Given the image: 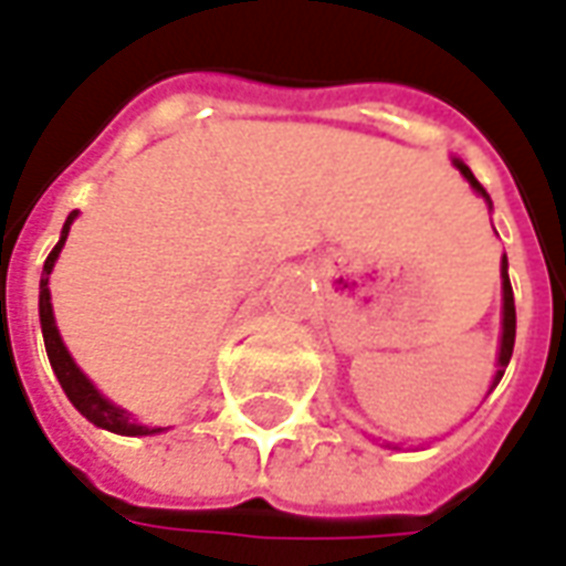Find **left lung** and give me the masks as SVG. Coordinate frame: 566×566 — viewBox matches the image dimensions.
<instances>
[{
	"label": "left lung",
	"instance_id": "1",
	"mask_svg": "<svg viewBox=\"0 0 566 566\" xmlns=\"http://www.w3.org/2000/svg\"><path fill=\"white\" fill-rule=\"evenodd\" d=\"M454 168L461 170V174H464V180H468V184L489 202V192L480 186V180L473 177V170H470L464 161H458V158H454ZM514 336H517V311H514V290H511V280H507V258H502V345H499V370H495V382L502 380L504 367H507V361H511ZM495 382H492V386H495Z\"/></svg>",
	"mask_w": 566,
	"mask_h": 566
}]
</instances>
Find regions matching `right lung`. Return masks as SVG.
I'll return each instance as SVG.
<instances>
[{
	"label": "right lung",
	"mask_w": 566,
	"mask_h": 566,
	"mask_svg": "<svg viewBox=\"0 0 566 566\" xmlns=\"http://www.w3.org/2000/svg\"><path fill=\"white\" fill-rule=\"evenodd\" d=\"M77 218V211H71L67 214V221L62 227V239H59V245L49 252L43 264V280H40V324H43V343H45V355H49V364H52V370H55V377L62 382L64 396L71 398V405L77 408L80 415L86 417L90 423H96L102 430H108V433L117 436H151V433H161L165 427H143V423H136L124 408H117L112 405L108 398L98 392L93 382L86 380V374L80 370L74 358L67 355V348H64L62 336H59V327H55V314H52V295H49V274H52V268H55V261H59V252H62L64 239H67V230H71V223Z\"/></svg>",
	"instance_id": "obj_1"
}]
</instances>
